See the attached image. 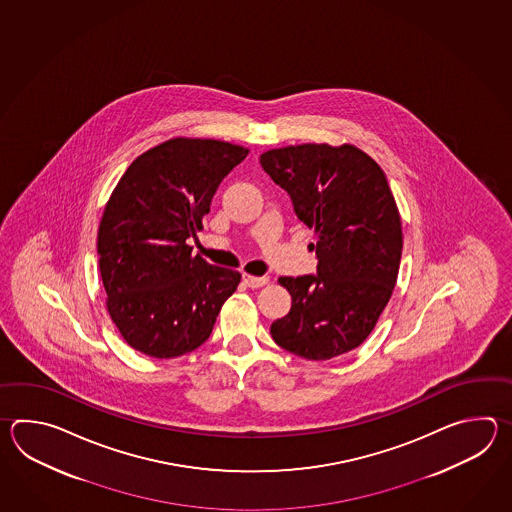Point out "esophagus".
I'll return each mask as SVG.
<instances>
[{
  "label": "esophagus",
  "mask_w": 512,
  "mask_h": 512,
  "mask_svg": "<svg viewBox=\"0 0 512 512\" xmlns=\"http://www.w3.org/2000/svg\"><path fill=\"white\" fill-rule=\"evenodd\" d=\"M243 282H245L247 287L256 289V287H263L265 283L269 282V278H267V276H251V274H243Z\"/></svg>",
  "instance_id": "34e87169"
}]
</instances>
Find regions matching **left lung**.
<instances>
[{
    "mask_svg": "<svg viewBox=\"0 0 512 512\" xmlns=\"http://www.w3.org/2000/svg\"><path fill=\"white\" fill-rule=\"evenodd\" d=\"M263 170L315 230L316 274L282 276L291 311L272 340L307 360L359 348L397 283L403 230L381 166L353 144H298L261 153Z\"/></svg>",
    "mask_w": 512,
    "mask_h": 512,
    "instance_id": "left-lung-1",
    "label": "left lung"
}]
</instances>
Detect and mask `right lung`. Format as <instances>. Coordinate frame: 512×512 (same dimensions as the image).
I'll list each match as a JSON object with an SVG mask.
<instances>
[{
    "label": "right lung",
    "instance_id": "obj_1",
    "mask_svg": "<svg viewBox=\"0 0 512 512\" xmlns=\"http://www.w3.org/2000/svg\"><path fill=\"white\" fill-rule=\"evenodd\" d=\"M249 150L177 137L139 155L120 177L98 227L108 313L131 348L174 359L199 348L241 274L210 265L186 243L212 197Z\"/></svg>",
    "mask_w": 512,
    "mask_h": 512
}]
</instances>
